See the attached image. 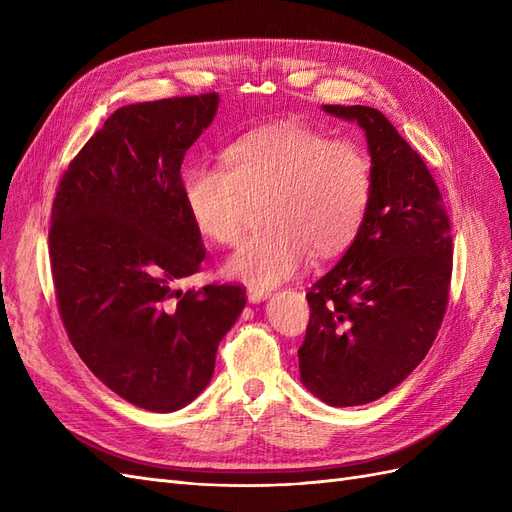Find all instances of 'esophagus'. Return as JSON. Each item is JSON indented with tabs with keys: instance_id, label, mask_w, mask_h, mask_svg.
Listing matches in <instances>:
<instances>
[{
	"instance_id": "34e87169",
	"label": "esophagus",
	"mask_w": 512,
	"mask_h": 512,
	"mask_svg": "<svg viewBox=\"0 0 512 512\" xmlns=\"http://www.w3.org/2000/svg\"><path fill=\"white\" fill-rule=\"evenodd\" d=\"M269 290L267 288H247V299H250V303H260V301H265L267 297H269Z\"/></svg>"
}]
</instances>
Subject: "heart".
Returning a JSON list of instances; mask_svg holds the SVG:
<instances>
[{"instance_id":"b5f03b06","label":"heart","mask_w":512,"mask_h":512,"mask_svg":"<svg viewBox=\"0 0 512 512\" xmlns=\"http://www.w3.org/2000/svg\"><path fill=\"white\" fill-rule=\"evenodd\" d=\"M224 166H192L181 196L200 235L232 245L252 203L269 226L245 239L224 273L254 288H271L316 256L342 252L365 218L371 194L367 153L350 141L284 121L241 136L224 151Z\"/></svg>"}]
</instances>
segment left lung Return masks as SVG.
Wrapping results in <instances>:
<instances>
[{
    "label": "left lung",
    "mask_w": 512,
    "mask_h": 512,
    "mask_svg": "<svg viewBox=\"0 0 512 512\" xmlns=\"http://www.w3.org/2000/svg\"><path fill=\"white\" fill-rule=\"evenodd\" d=\"M322 108L359 123L371 156L365 218L305 294L312 312L299 348L301 382L346 408L393 391L425 359L446 312L453 237L429 168L378 108Z\"/></svg>",
    "instance_id": "1"
}]
</instances>
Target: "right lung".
Segmentation results:
<instances>
[{"label": "right lung", "mask_w": 512, "mask_h": 512, "mask_svg": "<svg viewBox=\"0 0 512 512\" xmlns=\"http://www.w3.org/2000/svg\"><path fill=\"white\" fill-rule=\"evenodd\" d=\"M220 96L121 106L59 181L49 254L74 350L108 389L149 412H175L207 389L245 288L181 292L205 245L181 196V162Z\"/></svg>", "instance_id": "obj_1"}]
</instances>
